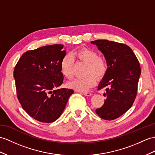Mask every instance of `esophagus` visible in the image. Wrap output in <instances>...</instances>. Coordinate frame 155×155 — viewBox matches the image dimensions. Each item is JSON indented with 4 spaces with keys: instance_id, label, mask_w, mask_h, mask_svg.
Instances as JSON below:
<instances>
[{
    "instance_id": "obj_1",
    "label": "esophagus",
    "mask_w": 155,
    "mask_h": 155,
    "mask_svg": "<svg viewBox=\"0 0 155 155\" xmlns=\"http://www.w3.org/2000/svg\"><path fill=\"white\" fill-rule=\"evenodd\" d=\"M81 93L84 94L85 96H91V95H92L91 93L88 92V91H84V92H81Z\"/></svg>"
}]
</instances>
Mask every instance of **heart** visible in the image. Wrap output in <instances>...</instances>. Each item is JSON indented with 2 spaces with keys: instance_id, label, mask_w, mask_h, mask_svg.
I'll return each instance as SVG.
<instances>
[{
  "instance_id": "b5f03b06",
  "label": "heart",
  "mask_w": 155,
  "mask_h": 155,
  "mask_svg": "<svg viewBox=\"0 0 155 155\" xmlns=\"http://www.w3.org/2000/svg\"><path fill=\"white\" fill-rule=\"evenodd\" d=\"M74 58L78 61L86 64L85 78H75L68 84L70 88L79 91H86L95 84L96 79H103L107 72V63L103 56H98V53L88 48H83L75 51L72 56L66 54L60 62V71L62 74L67 79L73 76Z\"/></svg>"
}]
</instances>
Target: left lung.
Returning a JSON list of instances; mask_svg holds the SVG:
<instances>
[{"instance_id":"1","label":"left lung","mask_w":155,"mask_h":155,"mask_svg":"<svg viewBox=\"0 0 155 155\" xmlns=\"http://www.w3.org/2000/svg\"><path fill=\"white\" fill-rule=\"evenodd\" d=\"M104 56L107 72L98 89L106 88L103 106L96 109L101 118L112 120L124 114L133 105L141 75L140 64L131 48L125 44L108 40L91 41Z\"/></svg>"}]
</instances>
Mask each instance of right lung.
Returning a JSON list of instances; mask_svg holds the SVG:
<instances>
[{
    "instance_id": "1",
    "label": "right lung",
    "mask_w": 155,
    "mask_h": 155,
    "mask_svg": "<svg viewBox=\"0 0 155 155\" xmlns=\"http://www.w3.org/2000/svg\"><path fill=\"white\" fill-rule=\"evenodd\" d=\"M63 45H52L22 54L14 70L17 97L24 110L37 121L53 122L61 116L74 91L62 88Z\"/></svg>"
}]
</instances>
